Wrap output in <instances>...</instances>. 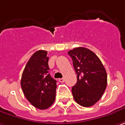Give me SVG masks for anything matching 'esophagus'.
Listing matches in <instances>:
<instances>
[{
    "label": "esophagus",
    "instance_id": "1",
    "mask_svg": "<svg viewBox=\"0 0 125 125\" xmlns=\"http://www.w3.org/2000/svg\"><path fill=\"white\" fill-rule=\"evenodd\" d=\"M59 81L61 82V83H63V82H64V78H59Z\"/></svg>",
    "mask_w": 125,
    "mask_h": 125
}]
</instances>
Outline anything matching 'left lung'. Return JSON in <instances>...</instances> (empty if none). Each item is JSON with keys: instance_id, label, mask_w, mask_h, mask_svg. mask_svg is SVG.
<instances>
[{"instance_id": "obj_1", "label": "left lung", "mask_w": 125, "mask_h": 125, "mask_svg": "<svg viewBox=\"0 0 125 125\" xmlns=\"http://www.w3.org/2000/svg\"><path fill=\"white\" fill-rule=\"evenodd\" d=\"M68 54L77 74V83L71 90L73 98L81 106H92L105 91V69L97 55L87 48H75Z\"/></svg>"}]
</instances>
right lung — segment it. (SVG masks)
Segmentation results:
<instances>
[{
    "label": "right lung",
    "mask_w": 125,
    "mask_h": 125,
    "mask_svg": "<svg viewBox=\"0 0 125 125\" xmlns=\"http://www.w3.org/2000/svg\"><path fill=\"white\" fill-rule=\"evenodd\" d=\"M47 52H34L26 64L21 78V87L27 100L36 108L45 110L56 98V81L51 77Z\"/></svg>",
    "instance_id": "obj_1"
}]
</instances>
